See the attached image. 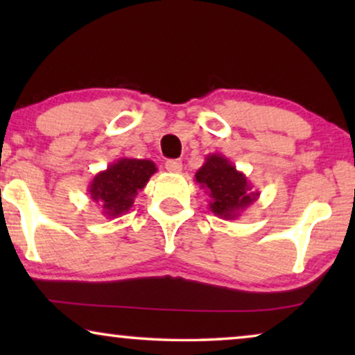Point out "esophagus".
Instances as JSON below:
<instances>
[{"mask_svg": "<svg viewBox=\"0 0 355 355\" xmlns=\"http://www.w3.org/2000/svg\"><path fill=\"white\" fill-rule=\"evenodd\" d=\"M164 166L169 173H181L182 171V163L179 162V159H168L166 163H164Z\"/></svg>", "mask_w": 355, "mask_h": 355, "instance_id": "esophagus-1", "label": "esophagus"}]
</instances>
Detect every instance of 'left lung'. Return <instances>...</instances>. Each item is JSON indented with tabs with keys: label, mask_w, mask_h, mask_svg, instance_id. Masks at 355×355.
Returning a JSON list of instances; mask_svg holds the SVG:
<instances>
[{
	"label": "left lung",
	"mask_w": 355,
	"mask_h": 355,
	"mask_svg": "<svg viewBox=\"0 0 355 355\" xmlns=\"http://www.w3.org/2000/svg\"><path fill=\"white\" fill-rule=\"evenodd\" d=\"M196 182L210 197V210L223 220H237L260 197L245 174L220 153L207 155L205 163L196 173Z\"/></svg>",
	"instance_id": "1"
}]
</instances>
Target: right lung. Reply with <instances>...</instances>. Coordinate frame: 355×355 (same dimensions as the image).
I'll list each match as a JSON object with an SVG mask.
<instances>
[{"mask_svg":"<svg viewBox=\"0 0 355 355\" xmlns=\"http://www.w3.org/2000/svg\"><path fill=\"white\" fill-rule=\"evenodd\" d=\"M152 159L119 158L105 171L96 173L87 192L106 218H118L130 210L139 191L157 173Z\"/></svg>","mask_w":355,"mask_h":355,"instance_id":"1","label":"right lung"}]
</instances>
